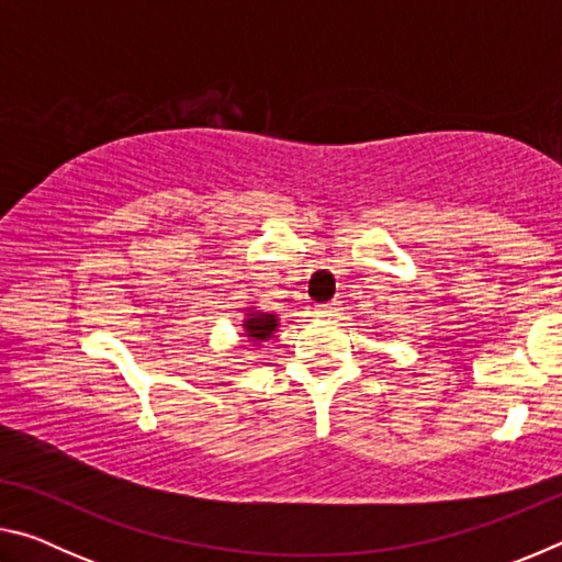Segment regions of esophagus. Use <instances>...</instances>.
<instances>
[{
  "mask_svg": "<svg viewBox=\"0 0 562 562\" xmlns=\"http://www.w3.org/2000/svg\"><path fill=\"white\" fill-rule=\"evenodd\" d=\"M339 302H329V304H322L319 307V315H325V317H337L339 315Z\"/></svg>",
  "mask_w": 562,
  "mask_h": 562,
  "instance_id": "34e87169",
  "label": "esophagus"
}]
</instances>
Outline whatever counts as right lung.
Listing matches in <instances>:
<instances>
[{
  "mask_svg": "<svg viewBox=\"0 0 562 562\" xmlns=\"http://www.w3.org/2000/svg\"><path fill=\"white\" fill-rule=\"evenodd\" d=\"M278 327H280V319H278V315H272V312H262V310H255V307L245 310L243 337L250 339L255 347H258L260 341L270 339L274 331H278Z\"/></svg>",
  "mask_w": 562,
  "mask_h": 562,
  "instance_id": "right-lung-1",
  "label": "right lung"
}]
</instances>
